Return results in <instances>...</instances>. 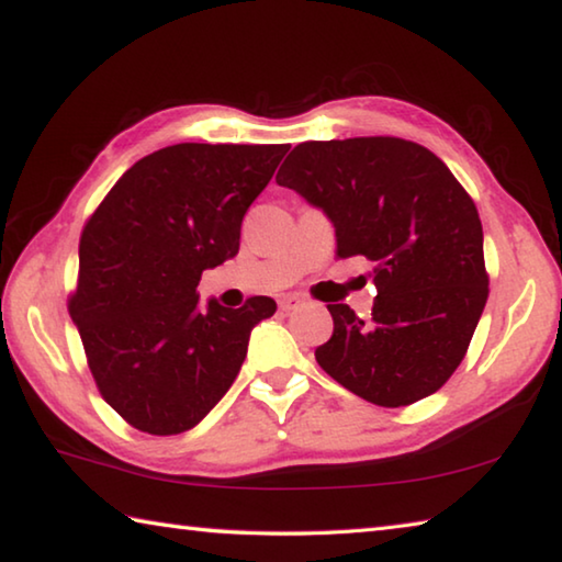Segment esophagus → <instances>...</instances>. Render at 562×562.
Masks as SVG:
<instances>
[{"mask_svg":"<svg viewBox=\"0 0 562 562\" xmlns=\"http://www.w3.org/2000/svg\"><path fill=\"white\" fill-rule=\"evenodd\" d=\"M280 310L282 312H292V310H297L300 304H302V297H297V294H284V297H280Z\"/></svg>","mask_w":562,"mask_h":562,"instance_id":"esophagus-1","label":"esophagus"}]
</instances>
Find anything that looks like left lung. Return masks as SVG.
<instances>
[{
    "mask_svg": "<svg viewBox=\"0 0 562 562\" xmlns=\"http://www.w3.org/2000/svg\"><path fill=\"white\" fill-rule=\"evenodd\" d=\"M274 180L329 215L337 258L364 255L374 265L372 317L327 304L335 331L315 349L317 364L376 406L439 392L488 300L471 195L429 148L394 136L307 140Z\"/></svg>",
    "mask_w": 562,
    "mask_h": 562,
    "instance_id": "1",
    "label": "left lung"
}]
</instances>
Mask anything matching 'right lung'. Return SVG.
<instances>
[{"instance_id":"1","label":"right lung","mask_w":562,"mask_h":562,"mask_svg":"<svg viewBox=\"0 0 562 562\" xmlns=\"http://www.w3.org/2000/svg\"><path fill=\"white\" fill-rule=\"evenodd\" d=\"M288 144H178L140 158L83 225L69 315L101 396L133 429L201 422L240 372L272 297L198 307V282L240 250V225Z\"/></svg>"}]
</instances>
